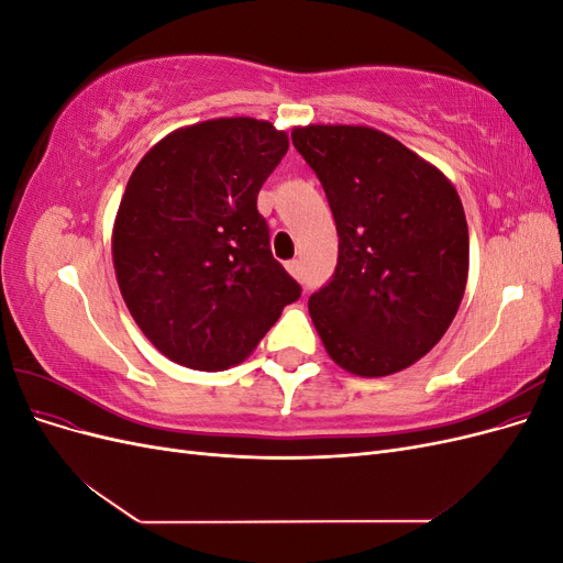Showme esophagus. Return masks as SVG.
Listing matches in <instances>:
<instances>
[{"label":"esophagus","mask_w":563,"mask_h":563,"mask_svg":"<svg viewBox=\"0 0 563 563\" xmlns=\"http://www.w3.org/2000/svg\"><path fill=\"white\" fill-rule=\"evenodd\" d=\"M286 269H288V275H291V277L302 279V265H300V261H288Z\"/></svg>","instance_id":"obj_1"}]
</instances>
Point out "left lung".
<instances>
[{
    "label": "left lung",
    "instance_id": "obj_1",
    "mask_svg": "<svg viewBox=\"0 0 563 563\" xmlns=\"http://www.w3.org/2000/svg\"><path fill=\"white\" fill-rule=\"evenodd\" d=\"M338 230V265L310 296L331 360L380 378L416 364L446 333L465 294L470 234L451 180L368 126H298Z\"/></svg>",
    "mask_w": 563,
    "mask_h": 563
}]
</instances>
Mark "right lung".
<instances>
[{"mask_svg":"<svg viewBox=\"0 0 563 563\" xmlns=\"http://www.w3.org/2000/svg\"><path fill=\"white\" fill-rule=\"evenodd\" d=\"M286 150L269 122L220 117L168 133L133 168L112 230L117 284L172 362L240 364L300 298L255 207Z\"/></svg>","mask_w":563,"mask_h":563,"instance_id":"1","label":"right lung"}]
</instances>
